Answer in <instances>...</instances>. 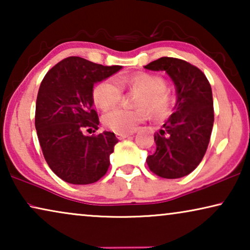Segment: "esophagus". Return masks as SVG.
I'll return each instance as SVG.
<instances>
[{"label":"esophagus","instance_id":"1","mask_svg":"<svg viewBox=\"0 0 250 250\" xmlns=\"http://www.w3.org/2000/svg\"><path fill=\"white\" fill-rule=\"evenodd\" d=\"M131 135H132V133H116V136H117L119 140L126 139V138H128V136H131Z\"/></svg>","mask_w":250,"mask_h":250}]
</instances>
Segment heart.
I'll list each match as a JSON object with an SVG mask.
<instances>
[{"label": "heart", "instance_id": "b5f03b06", "mask_svg": "<svg viewBox=\"0 0 250 250\" xmlns=\"http://www.w3.org/2000/svg\"><path fill=\"white\" fill-rule=\"evenodd\" d=\"M124 88L139 92L135 97L138 108H116L104 116L107 128L117 133H129L140 123L149 117V110L156 117H164L170 111L174 97L165 78L149 73H138L129 76L107 78L93 90L94 104L102 110H108L121 102Z\"/></svg>", "mask_w": 250, "mask_h": 250}]
</instances>
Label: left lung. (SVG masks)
I'll use <instances>...</instances> for the list:
<instances>
[{
	"mask_svg": "<svg viewBox=\"0 0 250 250\" xmlns=\"http://www.w3.org/2000/svg\"><path fill=\"white\" fill-rule=\"evenodd\" d=\"M145 68L165 70L177 92L175 112L155 133L157 148L146 164L163 179H180L194 170L208 148L214 124L210 84L199 68L177 58H159Z\"/></svg>",
	"mask_w": 250,
	"mask_h": 250,
	"instance_id": "1",
	"label": "left lung"
}]
</instances>
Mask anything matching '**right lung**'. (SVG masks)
<instances>
[{
    "label": "right lung",
    "mask_w": 250,
    "mask_h": 250,
    "mask_svg": "<svg viewBox=\"0 0 250 250\" xmlns=\"http://www.w3.org/2000/svg\"><path fill=\"white\" fill-rule=\"evenodd\" d=\"M121 68L68 57L41 83L35 110L40 146L52 172L68 183H94L107 173L117 138L111 132L84 131L94 133L100 123L92 108L93 85Z\"/></svg>",
    "instance_id": "obj_1"
}]
</instances>
